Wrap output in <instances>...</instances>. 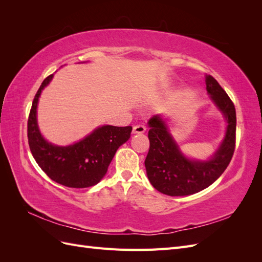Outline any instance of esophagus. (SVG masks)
Wrapping results in <instances>:
<instances>
[{
    "instance_id": "esophagus-1",
    "label": "esophagus",
    "mask_w": 262,
    "mask_h": 262,
    "mask_svg": "<svg viewBox=\"0 0 262 262\" xmlns=\"http://www.w3.org/2000/svg\"><path fill=\"white\" fill-rule=\"evenodd\" d=\"M145 130L146 128L143 123H139L133 126V133H144Z\"/></svg>"
}]
</instances>
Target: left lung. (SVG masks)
I'll list each match as a JSON object with an SVG mask.
<instances>
[{
  "label": "left lung",
  "mask_w": 262,
  "mask_h": 262,
  "mask_svg": "<svg viewBox=\"0 0 262 262\" xmlns=\"http://www.w3.org/2000/svg\"><path fill=\"white\" fill-rule=\"evenodd\" d=\"M207 91L227 119L224 141L207 162L190 161L181 154L161 117L148 120L149 149L145 158L147 177L152 186L167 195H188L201 191L215 181L224 170L235 150L236 110L232 99L211 75H205Z\"/></svg>",
  "instance_id": "obj_1"
}]
</instances>
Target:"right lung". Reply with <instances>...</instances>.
I'll return each instance as SVG.
<instances>
[{"mask_svg": "<svg viewBox=\"0 0 262 262\" xmlns=\"http://www.w3.org/2000/svg\"><path fill=\"white\" fill-rule=\"evenodd\" d=\"M47 76L35 95L27 122L30 152L37 164L53 181L70 188H86L98 184L107 172L118 147L129 140L132 126L102 125L82 141L70 146L48 143L39 132L36 119L38 98L49 84Z\"/></svg>", "mask_w": 262, "mask_h": 262, "instance_id": "obj_1", "label": "right lung"}]
</instances>
